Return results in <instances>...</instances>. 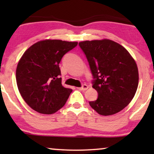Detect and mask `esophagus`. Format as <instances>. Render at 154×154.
Here are the masks:
<instances>
[{"mask_svg":"<svg viewBox=\"0 0 154 154\" xmlns=\"http://www.w3.org/2000/svg\"><path fill=\"white\" fill-rule=\"evenodd\" d=\"M88 88V86L87 85H83V86L81 88H78V89L80 90H82V91H85Z\"/></svg>","mask_w":154,"mask_h":154,"instance_id":"esophagus-1","label":"esophagus"}]
</instances>
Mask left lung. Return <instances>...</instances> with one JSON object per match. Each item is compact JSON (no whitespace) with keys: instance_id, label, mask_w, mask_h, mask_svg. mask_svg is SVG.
<instances>
[{"instance_id":"1","label":"left lung","mask_w":154,"mask_h":154,"mask_svg":"<svg viewBox=\"0 0 154 154\" xmlns=\"http://www.w3.org/2000/svg\"><path fill=\"white\" fill-rule=\"evenodd\" d=\"M85 54L93 76L92 88L98 98L90 102L99 114H115L127 106L134 97L139 82L135 61L128 50L109 39L79 43Z\"/></svg>"}]
</instances>
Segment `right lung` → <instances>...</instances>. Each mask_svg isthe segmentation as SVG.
<instances>
[{"label": "right lung", "instance_id": "right-lung-1", "mask_svg": "<svg viewBox=\"0 0 154 154\" xmlns=\"http://www.w3.org/2000/svg\"><path fill=\"white\" fill-rule=\"evenodd\" d=\"M77 45V42L44 40L23 54L17 66V84L22 98L33 110L52 114L66 104L72 90L62 86L59 64Z\"/></svg>", "mask_w": 154, "mask_h": 154}]
</instances>
